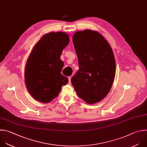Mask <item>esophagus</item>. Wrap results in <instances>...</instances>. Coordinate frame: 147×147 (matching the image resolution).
Wrapping results in <instances>:
<instances>
[{
  "label": "esophagus",
  "mask_w": 147,
  "mask_h": 147,
  "mask_svg": "<svg viewBox=\"0 0 147 147\" xmlns=\"http://www.w3.org/2000/svg\"><path fill=\"white\" fill-rule=\"evenodd\" d=\"M68 78H69V83L70 84V83H71V77H69Z\"/></svg>",
  "instance_id": "esophagus-1"
}]
</instances>
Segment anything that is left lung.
<instances>
[{
    "label": "left lung",
    "instance_id": "1",
    "mask_svg": "<svg viewBox=\"0 0 147 147\" xmlns=\"http://www.w3.org/2000/svg\"><path fill=\"white\" fill-rule=\"evenodd\" d=\"M73 41L79 70L71 82L79 97L88 104L101 101L110 92L116 71L110 45L99 32H76Z\"/></svg>",
    "mask_w": 147,
    "mask_h": 147
}]
</instances>
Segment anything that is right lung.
Segmentation results:
<instances>
[{
    "label": "right lung",
    "instance_id": "obj_1",
    "mask_svg": "<svg viewBox=\"0 0 147 147\" xmlns=\"http://www.w3.org/2000/svg\"><path fill=\"white\" fill-rule=\"evenodd\" d=\"M69 42L66 33L50 32L33 48L25 68V81L34 99L44 103L51 102L68 82L67 77L61 74L64 63L60 57Z\"/></svg>",
    "mask_w": 147,
    "mask_h": 147
}]
</instances>
